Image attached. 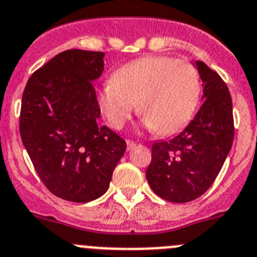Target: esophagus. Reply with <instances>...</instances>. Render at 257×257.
Returning <instances> with one entry per match:
<instances>
[{"label": "esophagus", "mask_w": 257, "mask_h": 257, "mask_svg": "<svg viewBox=\"0 0 257 257\" xmlns=\"http://www.w3.org/2000/svg\"><path fill=\"white\" fill-rule=\"evenodd\" d=\"M136 147V142L134 141H131V140H126V149L128 150H132Z\"/></svg>", "instance_id": "34e87169"}]
</instances>
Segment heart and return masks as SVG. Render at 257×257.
I'll list each match as a JSON object with an SVG mask.
<instances>
[{
  "label": "heart",
  "instance_id": "obj_1",
  "mask_svg": "<svg viewBox=\"0 0 257 257\" xmlns=\"http://www.w3.org/2000/svg\"><path fill=\"white\" fill-rule=\"evenodd\" d=\"M200 94V75L192 64L168 56H145L115 71L97 101L111 128H123L137 103L146 128L170 136L189 123Z\"/></svg>",
  "mask_w": 257,
  "mask_h": 257
}]
</instances>
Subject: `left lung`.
I'll use <instances>...</instances> for the list:
<instances>
[{"label": "left lung", "instance_id": "obj_1", "mask_svg": "<svg viewBox=\"0 0 257 257\" xmlns=\"http://www.w3.org/2000/svg\"><path fill=\"white\" fill-rule=\"evenodd\" d=\"M195 65L202 80V105L183 132L152 145V160L146 170L152 191L170 202L193 201L211 187L234 137L228 87L205 62Z\"/></svg>", "mask_w": 257, "mask_h": 257}]
</instances>
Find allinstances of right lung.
I'll use <instances>...</instances> for the list:
<instances>
[{
  "label": "right lung",
  "instance_id": "add662e5",
  "mask_svg": "<svg viewBox=\"0 0 257 257\" xmlns=\"http://www.w3.org/2000/svg\"><path fill=\"white\" fill-rule=\"evenodd\" d=\"M103 52L68 50L32 74L20 111V136L37 174L62 200L89 202L107 191L126 143L97 120L93 82Z\"/></svg>",
  "mask_w": 257,
  "mask_h": 257
}]
</instances>
